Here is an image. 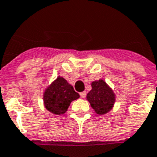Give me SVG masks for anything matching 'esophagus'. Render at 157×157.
I'll return each instance as SVG.
<instances>
[{"mask_svg":"<svg viewBox=\"0 0 157 157\" xmlns=\"http://www.w3.org/2000/svg\"><path fill=\"white\" fill-rule=\"evenodd\" d=\"M80 96H81L82 98H85V97L86 96V91H82V92L80 93Z\"/></svg>","mask_w":157,"mask_h":157,"instance_id":"esophagus-1","label":"esophagus"}]
</instances>
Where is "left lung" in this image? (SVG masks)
Wrapping results in <instances>:
<instances>
[{
	"label": "left lung",
	"mask_w": 157,
	"mask_h": 157,
	"mask_svg": "<svg viewBox=\"0 0 157 157\" xmlns=\"http://www.w3.org/2000/svg\"><path fill=\"white\" fill-rule=\"evenodd\" d=\"M91 90L87 100L97 114L104 115L111 110L115 102V95L104 81L99 80L91 83Z\"/></svg>",
	"instance_id": "obj_1"
}]
</instances>
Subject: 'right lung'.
Listing matches in <instances>:
<instances>
[{"instance_id":"add662e5","label":"right lung","mask_w":157,"mask_h":157,"mask_svg":"<svg viewBox=\"0 0 157 157\" xmlns=\"http://www.w3.org/2000/svg\"><path fill=\"white\" fill-rule=\"evenodd\" d=\"M79 96L72 86L63 77L59 76L46 89L43 99L45 106L50 112L56 115H62L67 111L71 102L78 99Z\"/></svg>"}]
</instances>
